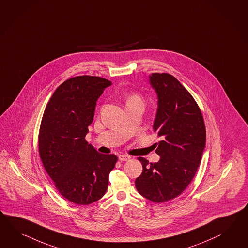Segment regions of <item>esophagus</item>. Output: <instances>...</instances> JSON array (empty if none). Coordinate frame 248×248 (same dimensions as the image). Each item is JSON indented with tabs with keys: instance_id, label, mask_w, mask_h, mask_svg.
<instances>
[{
	"instance_id": "1",
	"label": "esophagus",
	"mask_w": 248,
	"mask_h": 248,
	"mask_svg": "<svg viewBox=\"0 0 248 248\" xmlns=\"http://www.w3.org/2000/svg\"><path fill=\"white\" fill-rule=\"evenodd\" d=\"M118 158H119L120 161H127L128 159L131 158V157H130V156H127V155H119Z\"/></svg>"
}]
</instances>
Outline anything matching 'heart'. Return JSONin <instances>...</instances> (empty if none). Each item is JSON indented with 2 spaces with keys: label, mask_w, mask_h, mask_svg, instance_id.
Instances as JSON below:
<instances>
[{
  "label": "heart",
  "mask_w": 248,
  "mask_h": 248,
  "mask_svg": "<svg viewBox=\"0 0 248 248\" xmlns=\"http://www.w3.org/2000/svg\"><path fill=\"white\" fill-rule=\"evenodd\" d=\"M131 101H141V98L138 94H131L127 97V102H131Z\"/></svg>",
  "instance_id": "heart-1"
}]
</instances>
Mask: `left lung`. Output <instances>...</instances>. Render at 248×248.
I'll return each mask as SVG.
<instances>
[{"label": "left lung", "mask_w": 248, "mask_h": 248, "mask_svg": "<svg viewBox=\"0 0 248 248\" xmlns=\"http://www.w3.org/2000/svg\"><path fill=\"white\" fill-rule=\"evenodd\" d=\"M151 84L157 92L154 131L161 140L157 163L138 157L142 173L135 180L140 194L160 203L180 195L192 182L205 148L206 128L198 104L190 92L169 73H152Z\"/></svg>", "instance_id": "8db88e82"}]
</instances>
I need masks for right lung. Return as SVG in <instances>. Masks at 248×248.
<instances>
[{
    "label": "right lung",
    "mask_w": 248,
    "mask_h": 248,
    "mask_svg": "<svg viewBox=\"0 0 248 248\" xmlns=\"http://www.w3.org/2000/svg\"><path fill=\"white\" fill-rule=\"evenodd\" d=\"M111 85L108 79L91 75L66 79L43 115L39 157L56 190L75 204L88 205L102 198L117 161L115 155L97 152L85 140L97 98Z\"/></svg>",
    "instance_id": "right-lung-1"
}]
</instances>
